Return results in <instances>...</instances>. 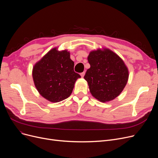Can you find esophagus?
<instances>
[{"label":"esophagus","instance_id":"34e87169","mask_svg":"<svg viewBox=\"0 0 158 158\" xmlns=\"http://www.w3.org/2000/svg\"><path fill=\"white\" fill-rule=\"evenodd\" d=\"M81 76L82 77H83L84 76H85V72H82V73H81Z\"/></svg>","mask_w":158,"mask_h":158}]
</instances>
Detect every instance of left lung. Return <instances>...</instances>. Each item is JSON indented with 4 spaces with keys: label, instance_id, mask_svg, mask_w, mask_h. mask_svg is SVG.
<instances>
[{
    "label": "left lung",
    "instance_id": "1",
    "mask_svg": "<svg viewBox=\"0 0 158 158\" xmlns=\"http://www.w3.org/2000/svg\"><path fill=\"white\" fill-rule=\"evenodd\" d=\"M88 61L90 68L84 78L92 96L102 102L118 97L129 78L128 69L123 61L108 48L91 51Z\"/></svg>",
    "mask_w": 158,
    "mask_h": 158
}]
</instances>
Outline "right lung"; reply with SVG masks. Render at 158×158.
<instances>
[{"instance_id":"add662e5","label":"right lung","mask_w":158,"mask_h":158,"mask_svg":"<svg viewBox=\"0 0 158 158\" xmlns=\"http://www.w3.org/2000/svg\"><path fill=\"white\" fill-rule=\"evenodd\" d=\"M74 62L67 50L54 48L38 61L32 69V78L40 94L52 102L67 98L81 76L73 70Z\"/></svg>"}]
</instances>
